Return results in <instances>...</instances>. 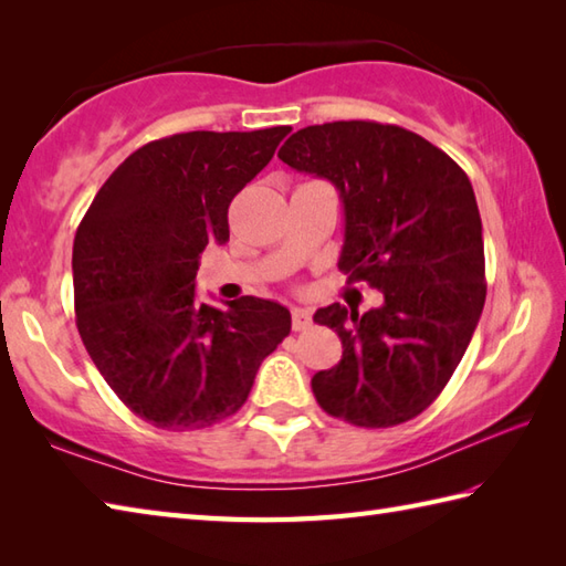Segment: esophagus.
<instances>
[{
    "label": "esophagus",
    "instance_id": "1",
    "mask_svg": "<svg viewBox=\"0 0 566 566\" xmlns=\"http://www.w3.org/2000/svg\"><path fill=\"white\" fill-rule=\"evenodd\" d=\"M311 326V314L306 308H292V328L306 331Z\"/></svg>",
    "mask_w": 566,
    "mask_h": 566
}]
</instances>
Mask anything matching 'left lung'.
<instances>
[{"label": "left lung", "mask_w": 566, "mask_h": 566, "mask_svg": "<svg viewBox=\"0 0 566 566\" xmlns=\"http://www.w3.org/2000/svg\"><path fill=\"white\" fill-rule=\"evenodd\" d=\"M280 160L340 191L338 268L384 296L367 314L340 304L316 311L314 321L343 340L340 363L311 379L316 401L359 428L406 423L450 381L484 308L472 182L426 138L377 122L306 126L280 148Z\"/></svg>", "instance_id": "left-lung-1"}]
</instances>
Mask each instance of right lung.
Here are the masks:
<instances>
[{
    "label": "right lung",
    "mask_w": 566,
    "mask_h": 566,
    "mask_svg": "<svg viewBox=\"0 0 566 566\" xmlns=\"http://www.w3.org/2000/svg\"><path fill=\"white\" fill-rule=\"evenodd\" d=\"M189 130L130 153L94 197L72 245L80 338L130 411L163 430L219 423L245 403L292 314L243 296L197 304L207 245L228 240V207L290 134Z\"/></svg>",
    "instance_id": "obj_1"
}]
</instances>
